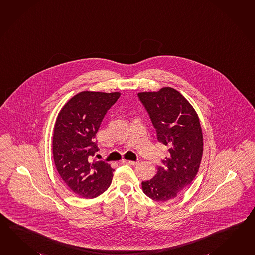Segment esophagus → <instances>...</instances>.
Here are the masks:
<instances>
[{
  "mask_svg": "<svg viewBox=\"0 0 255 255\" xmlns=\"http://www.w3.org/2000/svg\"><path fill=\"white\" fill-rule=\"evenodd\" d=\"M123 163H125V164H130V165H135L138 163V161H130V160H123Z\"/></svg>",
  "mask_w": 255,
  "mask_h": 255,
  "instance_id": "obj_1",
  "label": "esophagus"
}]
</instances>
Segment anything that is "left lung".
<instances>
[{
	"label": "left lung",
	"instance_id": "8db88e82",
	"mask_svg": "<svg viewBox=\"0 0 255 255\" xmlns=\"http://www.w3.org/2000/svg\"><path fill=\"white\" fill-rule=\"evenodd\" d=\"M157 140L169 148L153 178L141 182L143 193L155 201H167L185 190L197 176L202 154L203 135L198 114L179 91L164 87L139 92Z\"/></svg>",
	"mask_w": 255,
	"mask_h": 255
}]
</instances>
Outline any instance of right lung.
I'll return each mask as SVG.
<instances>
[{"label":"right lung","instance_id":"1","mask_svg":"<svg viewBox=\"0 0 255 255\" xmlns=\"http://www.w3.org/2000/svg\"><path fill=\"white\" fill-rule=\"evenodd\" d=\"M120 92L82 91L72 97L57 115L53 156L59 176L76 195L93 198L106 191L114 169L103 161L91 162L99 151L96 133Z\"/></svg>","mask_w":255,"mask_h":255}]
</instances>
